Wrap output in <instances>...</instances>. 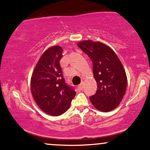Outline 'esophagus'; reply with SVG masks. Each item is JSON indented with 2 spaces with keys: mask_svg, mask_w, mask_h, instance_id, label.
<instances>
[{
  "mask_svg": "<svg viewBox=\"0 0 150 150\" xmlns=\"http://www.w3.org/2000/svg\"><path fill=\"white\" fill-rule=\"evenodd\" d=\"M83 87H84V83H80L79 86H78V88H79L80 90H83Z\"/></svg>",
  "mask_w": 150,
  "mask_h": 150,
  "instance_id": "34e87169",
  "label": "esophagus"
}]
</instances>
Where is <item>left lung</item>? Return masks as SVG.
Segmentation results:
<instances>
[{
	"mask_svg": "<svg viewBox=\"0 0 150 150\" xmlns=\"http://www.w3.org/2000/svg\"><path fill=\"white\" fill-rule=\"evenodd\" d=\"M78 46L93 62L97 91L90 97L91 103L100 111L113 110L119 105L127 90V75L121 61L109 47L101 42L83 41Z\"/></svg>",
	"mask_w": 150,
	"mask_h": 150,
	"instance_id": "8db88e82",
	"label": "left lung"
}]
</instances>
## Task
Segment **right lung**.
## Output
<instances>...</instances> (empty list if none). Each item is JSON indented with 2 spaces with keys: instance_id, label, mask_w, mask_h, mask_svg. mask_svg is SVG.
<instances>
[{
  "instance_id": "1",
  "label": "right lung",
  "mask_w": 150,
  "mask_h": 150,
  "mask_svg": "<svg viewBox=\"0 0 150 150\" xmlns=\"http://www.w3.org/2000/svg\"><path fill=\"white\" fill-rule=\"evenodd\" d=\"M62 51L59 46L47 50L38 61L31 80V93L36 103L44 112L54 116L65 112L76 94L63 77L59 64Z\"/></svg>"
}]
</instances>
